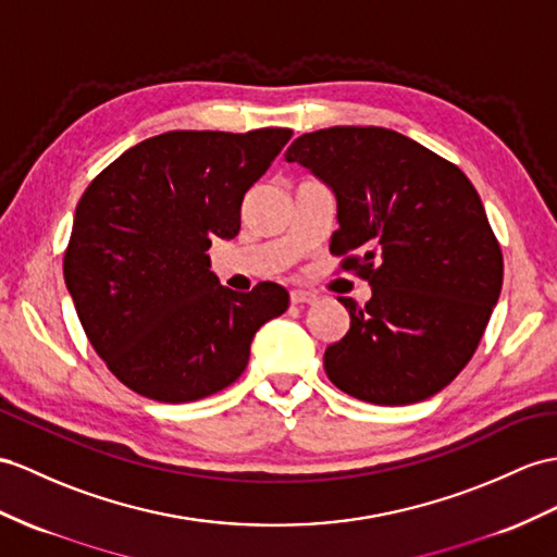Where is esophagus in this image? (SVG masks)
Wrapping results in <instances>:
<instances>
[{
    "label": "esophagus",
    "mask_w": 557,
    "mask_h": 557,
    "mask_svg": "<svg viewBox=\"0 0 557 557\" xmlns=\"http://www.w3.org/2000/svg\"><path fill=\"white\" fill-rule=\"evenodd\" d=\"M317 300H319L317 293H311V290H290L293 305H314Z\"/></svg>",
    "instance_id": "esophagus-1"
}]
</instances>
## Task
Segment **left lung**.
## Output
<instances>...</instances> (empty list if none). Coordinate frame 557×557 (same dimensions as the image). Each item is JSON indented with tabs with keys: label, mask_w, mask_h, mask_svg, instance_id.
Returning <instances> with one entry per match:
<instances>
[{
	"label": "left lung",
	"mask_w": 557,
	"mask_h": 557,
	"mask_svg": "<svg viewBox=\"0 0 557 557\" xmlns=\"http://www.w3.org/2000/svg\"><path fill=\"white\" fill-rule=\"evenodd\" d=\"M300 162L337 200L331 252H361L371 300L323 355L325 375L377 406L423 401L466 369L504 283V255L468 176L385 127H329L297 137Z\"/></svg>",
	"instance_id": "obj_1"
}]
</instances>
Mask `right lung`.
I'll list each match as a JSON object with an SVG mask.
<instances>
[{
  "instance_id": "1",
  "label": "right lung",
  "mask_w": 557,
  "mask_h": 557,
  "mask_svg": "<svg viewBox=\"0 0 557 557\" xmlns=\"http://www.w3.org/2000/svg\"><path fill=\"white\" fill-rule=\"evenodd\" d=\"M290 137L283 127L158 134L79 198L65 288L91 347L137 395L184 404L228 387L255 333L288 309L278 283L224 288L208 250L240 232L243 198Z\"/></svg>"
}]
</instances>
